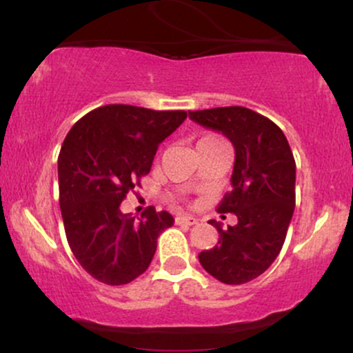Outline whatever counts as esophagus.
<instances>
[{"label": "esophagus", "mask_w": 353, "mask_h": 353, "mask_svg": "<svg viewBox=\"0 0 353 353\" xmlns=\"http://www.w3.org/2000/svg\"><path fill=\"white\" fill-rule=\"evenodd\" d=\"M174 221H176V224H179V225H196L197 222H199L196 217H192V216H176Z\"/></svg>", "instance_id": "esophagus-1"}]
</instances>
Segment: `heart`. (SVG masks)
I'll return each mask as SVG.
<instances>
[{
    "instance_id": "b5f03b06",
    "label": "heart",
    "mask_w": 353,
    "mask_h": 353,
    "mask_svg": "<svg viewBox=\"0 0 353 353\" xmlns=\"http://www.w3.org/2000/svg\"><path fill=\"white\" fill-rule=\"evenodd\" d=\"M209 141H219L217 136H208V137H202L199 143H209ZM197 143V144H199Z\"/></svg>"
}]
</instances>
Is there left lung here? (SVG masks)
Instances as JSON below:
<instances>
[{"label": "left lung", "mask_w": 353, "mask_h": 353, "mask_svg": "<svg viewBox=\"0 0 353 353\" xmlns=\"http://www.w3.org/2000/svg\"><path fill=\"white\" fill-rule=\"evenodd\" d=\"M189 117L222 132L236 149L232 189L217 210L236 214L237 224L224 230L210 221L219 242L202 250L199 262L229 285L250 282L277 259L294 214L295 159L289 141L269 117L242 106L189 111Z\"/></svg>", "instance_id": "1"}]
</instances>
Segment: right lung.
Here are the masks:
<instances>
[{
    "label": "right lung",
    "instance_id": "right-lung-1",
    "mask_svg": "<svg viewBox=\"0 0 353 353\" xmlns=\"http://www.w3.org/2000/svg\"><path fill=\"white\" fill-rule=\"evenodd\" d=\"M185 117V111L108 104L68 132L58 157L61 216L72 254L96 281L124 285L139 277L159 234L174 224L171 214L152 205L139 221L119 205L141 188L159 144Z\"/></svg>",
    "mask_w": 353,
    "mask_h": 353
}]
</instances>
